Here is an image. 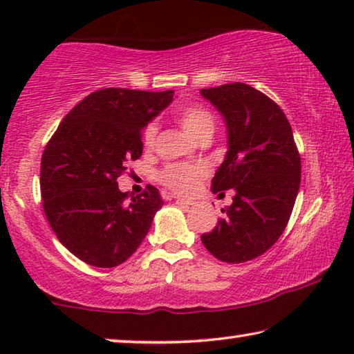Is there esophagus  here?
Listing matches in <instances>:
<instances>
[{
  "instance_id": "obj_1",
  "label": "esophagus",
  "mask_w": 354,
  "mask_h": 354,
  "mask_svg": "<svg viewBox=\"0 0 354 354\" xmlns=\"http://www.w3.org/2000/svg\"><path fill=\"white\" fill-rule=\"evenodd\" d=\"M174 199H176V203H177V204H180V205H192V204H193L192 201H188V199H182V198H177V196H174Z\"/></svg>"
}]
</instances>
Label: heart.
Instances as JSON below:
<instances>
[{
	"label": "heart",
	"instance_id": "heart-1",
	"mask_svg": "<svg viewBox=\"0 0 354 354\" xmlns=\"http://www.w3.org/2000/svg\"><path fill=\"white\" fill-rule=\"evenodd\" d=\"M178 123L193 139L199 140L205 134H212L215 128L214 115L207 109L201 106H188L183 107L177 113ZM156 134H158V123L151 122L144 129V145L147 149H151L156 142ZM207 171L201 165H169L161 172V182L171 188L172 192L178 194H192L196 192L198 185Z\"/></svg>",
	"mask_w": 354,
	"mask_h": 354
}]
</instances>
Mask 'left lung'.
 Segmentation results:
<instances>
[{
    "label": "left lung",
    "mask_w": 354,
    "mask_h": 354,
    "mask_svg": "<svg viewBox=\"0 0 354 354\" xmlns=\"http://www.w3.org/2000/svg\"><path fill=\"white\" fill-rule=\"evenodd\" d=\"M201 95L227 129V151L212 192L234 189L232 204L221 209L225 218L201 241L216 259L245 263L268 252L285 231L301 185V156L283 111L259 90L234 82Z\"/></svg>",
    "instance_id": "8db88e82"
}]
</instances>
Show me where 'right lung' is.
I'll return each instance as SVG.
<instances>
[{"instance_id":"obj_1","label":"right lung","mask_w":354,"mask_h":354,"mask_svg":"<svg viewBox=\"0 0 354 354\" xmlns=\"http://www.w3.org/2000/svg\"><path fill=\"white\" fill-rule=\"evenodd\" d=\"M174 91L97 90L79 102L46 145L41 194L48 223L74 257L115 268L142 243L165 201L149 185L122 193L117 178L142 155V129L171 104Z\"/></svg>"}]
</instances>
